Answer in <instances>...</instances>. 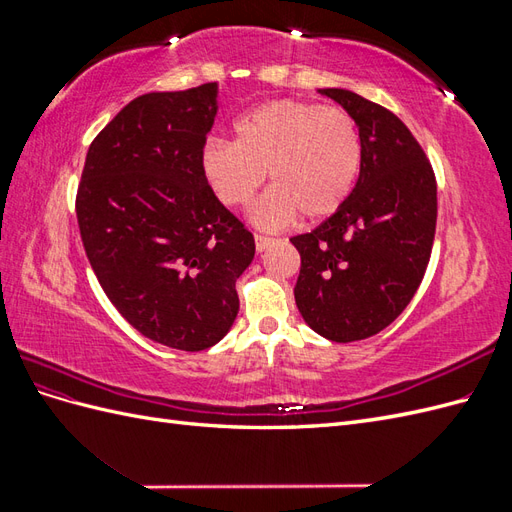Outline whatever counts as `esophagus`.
Instances as JSON below:
<instances>
[{"mask_svg": "<svg viewBox=\"0 0 512 512\" xmlns=\"http://www.w3.org/2000/svg\"><path fill=\"white\" fill-rule=\"evenodd\" d=\"M254 241H256V252L260 254V252H265L267 247L273 243V239L271 237H262V235H256L254 237Z\"/></svg>", "mask_w": 512, "mask_h": 512, "instance_id": "34e87169", "label": "esophagus"}]
</instances>
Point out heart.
Here are the masks:
<instances>
[{"mask_svg":"<svg viewBox=\"0 0 512 512\" xmlns=\"http://www.w3.org/2000/svg\"><path fill=\"white\" fill-rule=\"evenodd\" d=\"M235 141H209L200 170L224 205L243 209L269 173L273 188L254 209L256 224L280 228L331 218L361 173L363 143L350 113L303 100H269L232 126Z\"/></svg>","mask_w":512,"mask_h":512,"instance_id":"b5f03b06","label":"heart"}]
</instances>
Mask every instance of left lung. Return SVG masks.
Returning <instances> with one entry per match:
<instances>
[{
	"instance_id": "obj_1",
	"label": "left lung",
	"mask_w": 512,
	"mask_h": 512,
	"mask_svg": "<svg viewBox=\"0 0 512 512\" xmlns=\"http://www.w3.org/2000/svg\"><path fill=\"white\" fill-rule=\"evenodd\" d=\"M359 126L363 162L344 207L290 243L301 254L294 301L331 342L367 339L404 312L421 284L438 218L436 177L412 132L348 89H318Z\"/></svg>"
}]
</instances>
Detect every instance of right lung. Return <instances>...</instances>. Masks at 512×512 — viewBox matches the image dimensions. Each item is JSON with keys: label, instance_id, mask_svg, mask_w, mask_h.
Listing matches in <instances>:
<instances>
[{"label": "right lung", "instance_id": "obj_1", "mask_svg": "<svg viewBox=\"0 0 512 512\" xmlns=\"http://www.w3.org/2000/svg\"><path fill=\"white\" fill-rule=\"evenodd\" d=\"M218 83L153 91L89 145L76 194L81 239L106 297L162 346L196 352L230 331L254 237L209 188L200 151Z\"/></svg>", "mask_w": 512, "mask_h": 512}]
</instances>
